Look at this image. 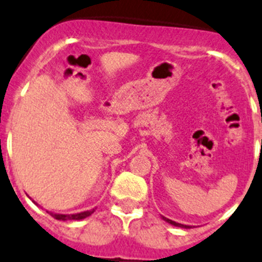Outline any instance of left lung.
Returning a JSON list of instances; mask_svg holds the SVG:
<instances>
[{
  "instance_id": "1",
  "label": "left lung",
  "mask_w": 262,
  "mask_h": 262,
  "mask_svg": "<svg viewBox=\"0 0 262 262\" xmlns=\"http://www.w3.org/2000/svg\"><path fill=\"white\" fill-rule=\"evenodd\" d=\"M161 219L164 220L165 222H168V224L173 225V226L182 227V229H191V227H195V226H190V225H183V224H178V222H176V221H172V220L167 219V217H164V216H161Z\"/></svg>"
}]
</instances>
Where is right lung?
<instances>
[{"label": "right lung", "instance_id": "obj_1", "mask_svg": "<svg viewBox=\"0 0 262 262\" xmlns=\"http://www.w3.org/2000/svg\"><path fill=\"white\" fill-rule=\"evenodd\" d=\"M35 203V202H33ZM35 204H37V203H35ZM95 208L90 209V211H84V212H80V213H72V214H63V213H53V212H48L50 216H53L54 219L57 220H60V221H71V220H82V219H86V217H89L90 214L94 213Z\"/></svg>", "mask_w": 262, "mask_h": 262}]
</instances>
